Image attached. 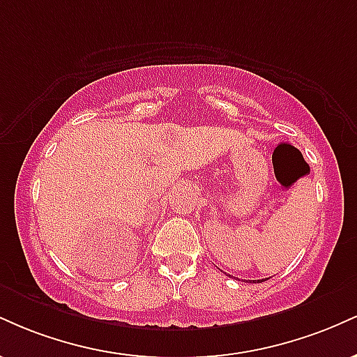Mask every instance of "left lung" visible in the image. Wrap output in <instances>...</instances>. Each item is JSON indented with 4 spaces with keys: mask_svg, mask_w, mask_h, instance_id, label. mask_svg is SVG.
Instances as JSON below:
<instances>
[{
    "mask_svg": "<svg viewBox=\"0 0 357 357\" xmlns=\"http://www.w3.org/2000/svg\"><path fill=\"white\" fill-rule=\"evenodd\" d=\"M231 277V275H230ZM238 280H240V278H238ZM255 282H264V280H255Z\"/></svg>",
    "mask_w": 357,
    "mask_h": 357,
    "instance_id": "left-lung-1",
    "label": "left lung"
}]
</instances>
